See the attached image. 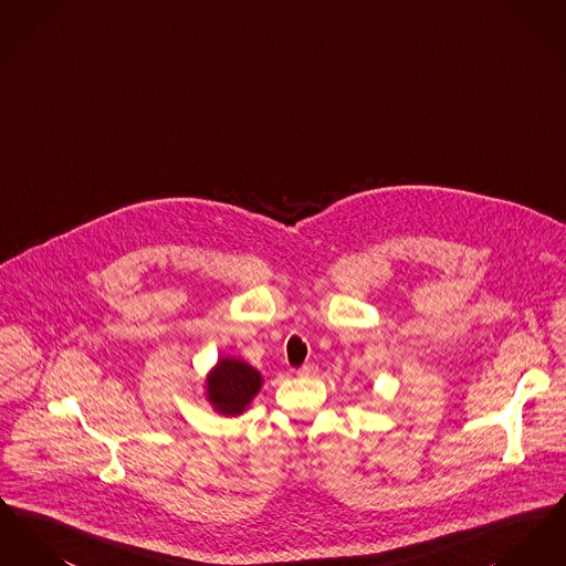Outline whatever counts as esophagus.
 I'll list each match as a JSON object with an SVG mask.
<instances>
[{
	"instance_id": "obj_1",
	"label": "esophagus",
	"mask_w": 566,
	"mask_h": 566,
	"mask_svg": "<svg viewBox=\"0 0 566 566\" xmlns=\"http://www.w3.org/2000/svg\"><path fill=\"white\" fill-rule=\"evenodd\" d=\"M301 377H314L318 374V365H314V363H307V365H303L298 371H296Z\"/></svg>"
}]
</instances>
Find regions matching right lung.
I'll return each mask as SVG.
<instances>
[{"instance_id":"right-lung-1","label":"right lung","mask_w":566,"mask_h":566,"mask_svg":"<svg viewBox=\"0 0 566 566\" xmlns=\"http://www.w3.org/2000/svg\"><path fill=\"white\" fill-rule=\"evenodd\" d=\"M261 374L240 358H220L206 379V395L218 413L240 416L259 395Z\"/></svg>"}]
</instances>
